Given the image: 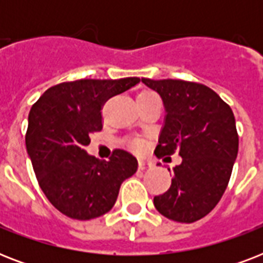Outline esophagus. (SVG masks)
<instances>
[{"mask_svg":"<svg viewBox=\"0 0 263 263\" xmlns=\"http://www.w3.org/2000/svg\"><path fill=\"white\" fill-rule=\"evenodd\" d=\"M138 165H139L140 171H146V169H152L153 168L152 162H147V161H143V160H139Z\"/></svg>","mask_w":263,"mask_h":263,"instance_id":"1","label":"esophagus"}]
</instances>
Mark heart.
<instances>
[{
	"label": "heart",
	"mask_w": 263,
	"mask_h": 263,
	"mask_svg": "<svg viewBox=\"0 0 263 263\" xmlns=\"http://www.w3.org/2000/svg\"><path fill=\"white\" fill-rule=\"evenodd\" d=\"M150 95H157L156 92H153V91H142V92H139L138 94V98H140V97H150ZM132 147L135 148L136 152H142L144 148V142H142V140H135V142H132Z\"/></svg>",
	"instance_id": "obj_1"
}]
</instances>
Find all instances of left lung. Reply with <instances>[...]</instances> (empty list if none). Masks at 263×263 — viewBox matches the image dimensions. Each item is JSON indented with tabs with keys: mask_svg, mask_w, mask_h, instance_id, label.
Masks as SVG:
<instances>
[{
	"mask_svg": "<svg viewBox=\"0 0 263 263\" xmlns=\"http://www.w3.org/2000/svg\"><path fill=\"white\" fill-rule=\"evenodd\" d=\"M147 87L161 95L166 117L156 156L179 153L172 184L154 206L169 220L195 222L216 208L229 183L239 150L235 116L228 103L208 86L185 80H152Z\"/></svg>",
	"mask_w": 263,
	"mask_h": 263,
	"instance_id": "8db88e82",
	"label": "left lung"
}]
</instances>
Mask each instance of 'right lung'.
<instances>
[{
	"instance_id": "right-lung-1",
	"label": "right lung",
	"mask_w": 263,
	"mask_h": 263,
	"mask_svg": "<svg viewBox=\"0 0 263 263\" xmlns=\"http://www.w3.org/2000/svg\"><path fill=\"white\" fill-rule=\"evenodd\" d=\"M139 78L80 79L53 86L28 115L27 153L38 183L50 203L73 220L103 216L116 203L120 185L138 169L131 153L116 148L99 161L84 150L102 129V106L129 90Z\"/></svg>"
}]
</instances>
